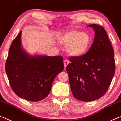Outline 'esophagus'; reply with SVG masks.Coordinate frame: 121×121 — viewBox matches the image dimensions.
<instances>
[{
    "instance_id": "1",
    "label": "esophagus",
    "mask_w": 121,
    "mask_h": 121,
    "mask_svg": "<svg viewBox=\"0 0 121 121\" xmlns=\"http://www.w3.org/2000/svg\"><path fill=\"white\" fill-rule=\"evenodd\" d=\"M68 64H69V61H68L67 59H65V60H64V66H65V68L67 67V65H68Z\"/></svg>"
}]
</instances>
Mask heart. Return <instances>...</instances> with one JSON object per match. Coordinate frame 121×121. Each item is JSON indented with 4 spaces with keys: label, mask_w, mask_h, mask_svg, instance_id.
Here are the masks:
<instances>
[{
    "label": "heart",
    "mask_w": 121,
    "mask_h": 121,
    "mask_svg": "<svg viewBox=\"0 0 121 121\" xmlns=\"http://www.w3.org/2000/svg\"><path fill=\"white\" fill-rule=\"evenodd\" d=\"M59 41L63 45L68 46L67 52L69 55L80 56L89 50L91 38L87 32L73 30L61 36Z\"/></svg>",
    "instance_id": "1"
}]
</instances>
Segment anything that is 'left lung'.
I'll list each match as a JSON object with an SVG mask.
<instances>
[{
    "label": "left lung",
    "mask_w": 121,
    "mask_h": 121,
    "mask_svg": "<svg viewBox=\"0 0 121 121\" xmlns=\"http://www.w3.org/2000/svg\"><path fill=\"white\" fill-rule=\"evenodd\" d=\"M87 27L95 31L92 45L83 56L70 58L65 68L73 95L82 102L103 96L115 73L114 50L105 29L96 24Z\"/></svg>",
    "instance_id": "obj_1"
}]
</instances>
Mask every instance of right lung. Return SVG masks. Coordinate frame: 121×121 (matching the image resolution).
<instances>
[{"mask_svg": "<svg viewBox=\"0 0 121 121\" xmlns=\"http://www.w3.org/2000/svg\"><path fill=\"white\" fill-rule=\"evenodd\" d=\"M21 32L10 47L6 73L12 89L18 96L38 102L48 96L55 77L63 70V57L31 56L22 48Z\"/></svg>", "mask_w": 121, "mask_h": 121, "instance_id": "obj_1", "label": "right lung"}]
</instances>
